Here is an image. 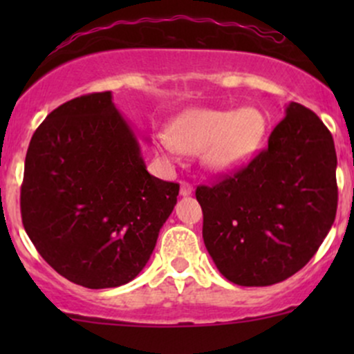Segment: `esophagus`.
<instances>
[{
    "label": "esophagus",
    "mask_w": 354,
    "mask_h": 354,
    "mask_svg": "<svg viewBox=\"0 0 354 354\" xmlns=\"http://www.w3.org/2000/svg\"><path fill=\"white\" fill-rule=\"evenodd\" d=\"M180 194L181 196H189V194H193V186H191L189 183H181Z\"/></svg>",
    "instance_id": "obj_1"
}]
</instances>
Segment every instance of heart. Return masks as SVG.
<instances>
[{
	"mask_svg": "<svg viewBox=\"0 0 354 354\" xmlns=\"http://www.w3.org/2000/svg\"><path fill=\"white\" fill-rule=\"evenodd\" d=\"M266 118L259 109L193 108L178 115L168 133H158L156 146L166 161L178 153L198 154L213 173H226L246 165L266 135Z\"/></svg>",
	"mask_w": 354,
	"mask_h": 354,
	"instance_id": "b5f03b06",
	"label": "heart"
}]
</instances>
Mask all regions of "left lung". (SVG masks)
Returning a JSON list of instances; mask_svg holds the SVG:
<instances>
[{"label": "left lung", "instance_id": "left-lung-1", "mask_svg": "<svg viewBox=\"0 0 354 354\" xmlns=\"http://www.w3.org/2000/svg\"><path fill=\"white\" fill-rule=\"evenodd\" d=\"M335 141L311 109L291 103L268 148L214 186H198L203 239L239 286L293 276L330 233L338 206Z\"/></svg>", "mask_w": 354, "mask_h": 354}]
</instances>
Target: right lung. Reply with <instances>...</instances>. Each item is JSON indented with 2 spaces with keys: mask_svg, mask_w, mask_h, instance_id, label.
Returning <instances> with one entry per match:
<instances>
[{
  "mask_svg": "<svg viewBox=\"0 0 354 354\" xmlns=\"http://www.w3.org/2000/svg\"><path fill=\"white\" fill-rule=\"evenodd\" d=\"M180 185L146 169L111 91L61 104L38 126L24 161L21 218L53 270L91 290L143 271Z\"/></svg>",
  "mask_w": 354,
  "mask_h": 354,
  "instance_id": "obj_1",
  "label": "right lung"
}]
</instances>
